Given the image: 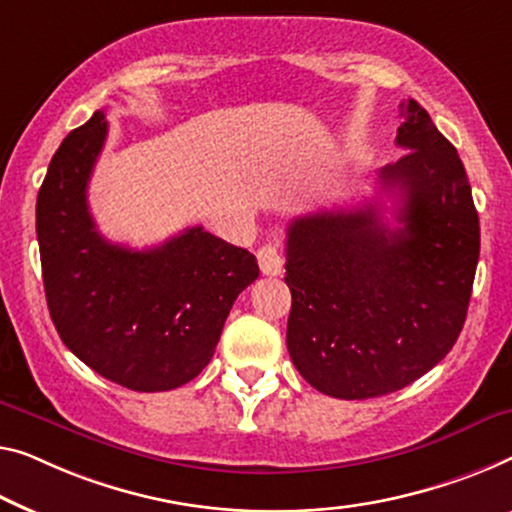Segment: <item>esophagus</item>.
<instances>
[{"label":"esophagus","mask_w":512,"mask_h":512,"mask_svg":"<svg viewBox=\"0 0 512 512\" xmlns=\"http://www.w3.org/2000/svg\"><path fill=\"white\" fill-rule=\"evenodd\" d=\"M257 262H259V269H262L264 276H280L285 259H282L278 246L266 243V246L257 250Z\"/></svg>","instance_id":"esophagus-1"}]
</instances>
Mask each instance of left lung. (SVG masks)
I'll list each match as a JSON object with an SVG mask.
<instances>
[{
    "mask_svg": "<svg viewBox=\"0 0 512 512\" xmlns=\"http://www.w3.org/2000/svg\"><path fill=\"white\" fill-rule=\"evenodd\" d=\"M398 147L381 188L400 227L375 204L319 211L287 227L292 292L287 349L301 377L331 398L368 400L423 377L451 352L480 253L464 165L414 98L400 103Z\"/></svg>",
    "mask_w": 512,
    "mask_h": 512,
    "instance_id": "1",
    "label": "left lung"
}]
</instances>
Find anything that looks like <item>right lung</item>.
<instances>
[{"instance_id": "obj_1", "label": "right lung", "mask_w": 512, "mask_h": 512, "mask_svg": "<svg viewBox=\"0 0 512 512\" xmlns=\"http://www.w3.org/2000/svg\"><path fill=\"white\" fill-rule=\"evenodd\" d=\"M105 137L98 110L59 144L38 190L45 299L59 338L91 370L131 391H172L207 368L259 266L202 227L147 250L103 239L87 186Z\"/></svg>"}]
</instances>
